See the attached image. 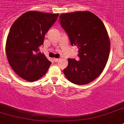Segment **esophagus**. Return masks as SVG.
I'll use <instances>...</instances> for the list:
<instances>
[{
  "label": "esophagus",
  "instance_id": "obj_1",
  "mask_svg": "<svg viewBox=\"0 0 124 124\" xmlns=\"http://www.w3.org/2000/svg\"><path fill=\"white\" fill-rule=\"evenodd\" d=\"M54 61L56 63H57V62H59V61H60V58H54Z\"/></svg>",
  "mask_w": 124,
  "mask_h": 124
}]
</instances>
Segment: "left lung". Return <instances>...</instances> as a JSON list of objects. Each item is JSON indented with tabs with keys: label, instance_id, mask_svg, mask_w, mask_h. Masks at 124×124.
<instances>
[{
	"label": "left lung",
	"instance_id": "obj_1",
	"mask_svg": "<svg viewBox=\"0 0 124 124\" xmlns=\"http://www.w3.org/2000/svg\"><path fill=\"white\" fill-rule=\"evenodd\" d=\"M61 27L71 46L78 49L79 61L68 58L63 73L71 82L84 85L100 76L106 66L110 42L105 24L89 11H77L60 16Z\"/></svg>",
	"mask_w": 124,
	"mask_h": 124
}]
</instances>
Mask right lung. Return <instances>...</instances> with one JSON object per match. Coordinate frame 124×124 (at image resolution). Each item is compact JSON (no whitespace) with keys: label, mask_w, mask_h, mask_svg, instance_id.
<instances>
[{"label":"right lung","mask_w":124,"mask_h":124,"mask_svg":"<svg viewBox=\"0 0 124 124\" xmlns=\"http://www.w3.org/2000/svg\"><path fill=\"white\" fill-rule=\"evenodd\" d=\"M58 15L28 11L11 26L6 41V54L11 68L23 79L35 81L47 71L51 62L40 53L39 47Z\"/></svg>","instance_id":"1"}]
</instances>
